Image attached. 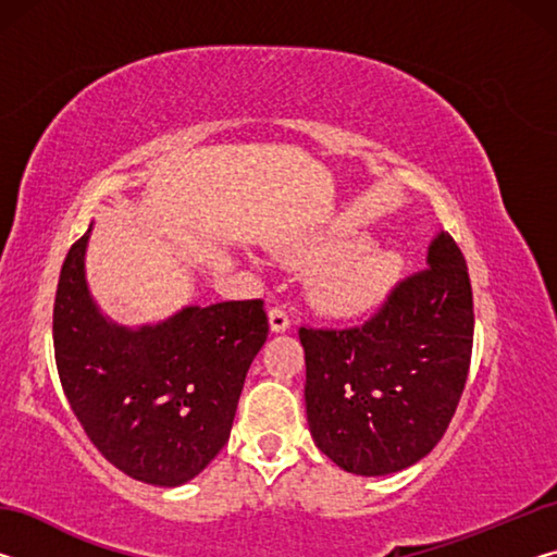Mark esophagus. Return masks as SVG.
I'll list each match as a JSON object with an SVG mask.
<instances>
[{"label": "esophagus", "mask_w": 557, "mask_h": 557, "mask_svg": "<svg viewBox=\"0 0 557 557\" xmlns=\"http://www.w3.org/2000/svg\"><path fill=\"white\" fill-rule=\"evenodd\" d=\"M289 326H292V319L287 314V309L285 307H272L270 309V329H272V332L282 334V332H287Z\"/></svg>", "instance_id": "esophagus-1"}]
</instances>
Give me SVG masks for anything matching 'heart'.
I'll return each instance as SVG.
<instances>
[{
	"label": "heart",
	"mask_w": 557,
	"mask_h": 557,
	"mask_svg": "<svg viewBox=\"0 0 557 557\" xmlns=\"http://www.w3.org/2000/svg\"><path fill=\"white\" fill-rule=\"evenodd\" d=\"M400 252L381 245H361L334 260L314 280L317 305L336 317H356L379 307L400 280Z\"/></svg>",
	"instance_id": "obj_1"
}]
</instances>
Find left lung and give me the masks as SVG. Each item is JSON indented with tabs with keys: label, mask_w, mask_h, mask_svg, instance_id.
I'll return each instance as SVG.
<instances>
[{
	"label": "left lung",
	"mask_w": 557,
	"mask_h": 557,
	"mask_svg": "<svg viewBox=\"0 0 557 557\" xmlns=\"http://www.w3.org/2000/svg\"><path fill=\"white\" fill-rule=\"evenodd\" d=\"M299 342L317 447L361 476L412 467L445 435L469 373L474 301L459 245L440 233L428 268L363 326H301Z\"/></svg>",
	"instance_id": "left-lung-1"
}]
</instances>
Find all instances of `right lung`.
I'll return each mask as SVG.
<instances>
[{
    "label": "right lung",
    "instance_id": "obj_1",
    "mask_svg": "<svg viewBox=\"0 0 557 557\" xmlns=\"http://www.w3.org/2000/svg\"><path fill=\"white\" fill-rule=\"evenodd\" d=\"M90 228L71 245L53 305V348L71 410L127 476L182 486L231 437L252 358L268 338L262 299L184 307L159 324L120 326L86 282Z\"/></svg>",
    "mask_w": 557,
    "mask_h": 557
}]
</instances>
